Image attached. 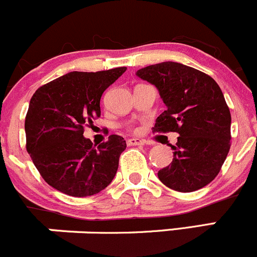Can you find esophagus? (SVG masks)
Returning <instances> with one entry per match:
<instances>
[{
    "instance_id": "1",
    "label": "esophagus",
    "mask_w": 257,
    "mask_h": 257,
    "mask_svg": "<svg viewBox=\"0 0 257 257\" xmlns=\"http://www.w3.org/2000/svg\"><path fill=\"white\" fill-rule=\"evenodd\" d=\"M127 145L128 146H137V145H144V141L140 139H128Z\"/></svg>"
}]
</instances>
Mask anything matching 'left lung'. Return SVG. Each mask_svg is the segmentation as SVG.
I'll list each match as a JSON object with an SVG mask.
<instances>
[{"label": "left lung", "mask_w": 257, "mask_h": 257, "mask_svg": "<svg viewBox=\"0 0 257 257\" xmlns=\"http://www.w3.org/2000/svg\"><path fill=\"white\" fill-rule=\"evenodd\" d=\"M159 90L166 110L155 132H177L174 159L159 171L170 189L192 192L217 176L231 146V115L220 86L211 76L182 63L161 62L136 72Z\"/></svg>", "instance_id": "8db88e82"}]
</instances>
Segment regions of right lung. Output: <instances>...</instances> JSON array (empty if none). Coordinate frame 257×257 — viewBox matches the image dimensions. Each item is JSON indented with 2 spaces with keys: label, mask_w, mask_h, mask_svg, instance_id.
<instances>
[{
  "label": "right lung",
  "mask_w": 257,
  "mask_h": 257,
  "mask_svg": "<svg viewBox=\"0 0 257 257\" xmlns=\"http://www.w3.org/2000/svg\"><path fill=\"white\" fill-rule=\"evenodd\" d=\"M126 71L63 75L37 88L25 120L26 149L50 186L75 197L92 196L111 184L126 141L110 135L98 146L83 137V127L101 116L103 91Z\"/></svg>",
  "instance_id": "add662e5"
}]
</instances>
